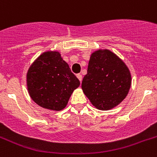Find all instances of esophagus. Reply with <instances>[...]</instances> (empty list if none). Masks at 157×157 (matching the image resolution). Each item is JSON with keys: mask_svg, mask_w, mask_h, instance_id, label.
Masks as SVG:
<instances>
[{"mask_svg": "<svg viewBox=\"0 0 157 157\" xmlns=\"http://www.w3.org/2000/svg\"><path fill=\"white\" fill-rule=\"evenodd\" d=\"M76 77H77L79 81L81 82V81H82V76H81V74H77V75H76Z\"/></svg>", "mask_w": 157, "mask_h": 157, "instance_id": "1", "label": "esophagus"}]
</instances>
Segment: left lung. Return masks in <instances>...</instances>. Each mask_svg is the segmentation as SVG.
Masks as SVG:
<instances>
[{"label":"left lung","mask_w":157,"mask_h":157,"mask_svg":"<svg viewBox=\"0 0 157 157\" xmlns=\"http://www.w3.org/2000/svg\"><path fill=\"white\" fill-rule=\"evenodd\" d=\"M131 81L124 62L111 50L99 49L91 54L81 88L94 107L107 111L125 98Z\"/></svg>","instance_id":"left-lung-1"}]
</instances>
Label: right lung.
Here are the masks:
<instances>
[{
    "instance_id": "right-lung-1",
    "label": "right lung",
    "mask_w": 157,
    "mask_h": 157,
    "mask_svg": "<svg viewBox=\"0 0 157 157\" xmlns=\"http://www.w3.org/2000/svg\"><path fill=\"white\" fill-rule=\"evenodd\" d=\"M27 88L31 98L40 107L61 111L68 103L80 81L56 50L40 54L27 72Z\"/></svg>"
}]
</instances>
